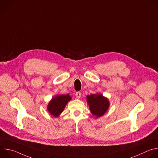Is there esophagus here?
Masks as SVG:
<instances>
[{
    "mask_svg": "<svg viewBox=\"0 0 158 158\" xmlns=\"http://www.w3.org/2000/svg\"><path fill=\"white\" fill-rule=\"evenodd\" d=\"M76 98H77L79 99V98H81V93L80 92H77V93H76Z\"/></svg>",
    "mask_w": 158,
    "mask_h": 158,
    "instance_id": "34e87169",
    "label": "esophagus"
}]
</instances>
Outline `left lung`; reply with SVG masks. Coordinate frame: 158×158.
Returning a JSON list of instances; mask_svg holds the SVG:
<instances>
[{"label":"left lung","mask_w":158,"mask_h":158,"mask_svg":"<svg viewBox=\"0 0 158 158\" xmlns=\"http://www.w3.org/2000/svg\"><path fill=\"white\" fill-rule=\"evenodd\" d=\"M87 102L91 113L97 118L104 114L109 106V100L101 94H91L87 96Z\"/></svg>","instance_id":"1"}]
</instances>
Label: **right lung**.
<instances>
[{
  "label": "right lung",
  "instance_id": "right-lung-1",
  "mask_svg": "<svg viewBox=\"0 0 158 158\" xmlns=\"http://www.w3.org/2000/svg\"><path fill=\"white\" fill-rule=\"evenodd\" d=\"M71 100L69 94L57 95L52 98L48 105V110L53 116L57 118L63 112L66 104Z\"/></svg>",
  "mask_w": 158,
  "mask_h": 158
}]
</instances>
